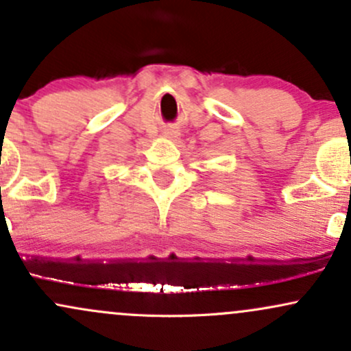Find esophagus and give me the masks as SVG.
<instances>
[{"label": "esophagus", "mask_w": 351, "mask_h": 351, "mask_svg": "<svg viewBox=\"0 0 351 351\" xmlns=\"http://www.w3.org/2000/svg\"><path fill=\"white\" fill-rule=\"evenodd\" d=\"M167 136H168V138H171V140H178L180 138V132L173 130V128H171V130L167 132Z\"/></svg>", "instance_id": "34e87169"}]
</instances>
